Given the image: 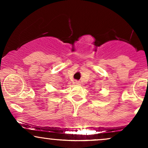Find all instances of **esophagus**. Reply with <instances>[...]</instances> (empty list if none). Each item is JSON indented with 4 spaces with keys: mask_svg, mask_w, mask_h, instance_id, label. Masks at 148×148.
Returning <instances> with one entry per match:
<instances>
[{
    "mask_svg": "<svg viewBox=\"0 0 148 148\" xmlns=\"http://www.w3.org/2000/svg\"><path fill=\"white\" fill-rule=\"evenodd\" d=\"M75 84H77V85H79V84H80V81H75Z\"/></svg>",
    "mask_w": 148,
    "mask_h": 148,
    "instance_id": "1",
    "label": "esophagus"
}]
</instances>
